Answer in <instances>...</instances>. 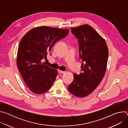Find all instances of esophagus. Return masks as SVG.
Segmentation results:
<instances>
[{
    "mask_svg": "<svg viewBox=\"0 0 128 128\" xmlns=\"http://www.w3.org/2000/svg\"><path fill=\"white\" fill-rule=\"evenodd\" d=\"M58 72L59 73V74H64V73H65V71H61V70H58Z\"/></svg>",
    "mask_w": 128,
    "mask_h": 128,
    "instance_id": "34e87169",
    "label": "esophagus"
}]
</instances>
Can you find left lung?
<instances>
[{"mask_svg": "<svg viewBox=\"0 0 128 128\" xmlns=\"http://www.w3.org/2000/svg\"><path fill=\"white\" fill-rule=\"evenodd\" d=\"M71 29L78 40L82 72L74 74V80L68 89L74 95L84 97L101 82L106 69L108 50L105 40L91 26L86 24Z\"/></svg>", "mask_w": 128, "mask_h": 128, "instance_id": "8db88e82", "label": "left lung"}]
</instances>
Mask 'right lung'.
Segmentation results:
<instances>
[{
  "instance_id": "right-lung-1",
  "label": "right lung",
  "mask_w": 128,
  "mask_h": 128,
  "mask_svg": "<svg viewBox=\"0 0 128 128\" xmlns=\"http://www.w3.org/2000/svg\"><path fill=\"white\" fill-rule=\"evenodd\" d=\"M68 29L46 26L34 28L21 39L16 64L27 86L35 94H41L50 88L57 71L42 63L54 45L68 35Z\"/></svg>"
}]
</instances>
